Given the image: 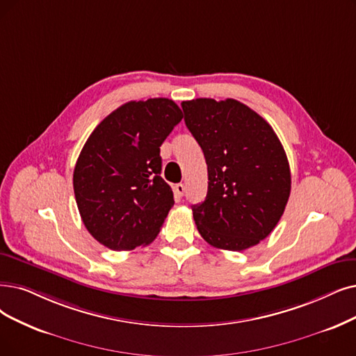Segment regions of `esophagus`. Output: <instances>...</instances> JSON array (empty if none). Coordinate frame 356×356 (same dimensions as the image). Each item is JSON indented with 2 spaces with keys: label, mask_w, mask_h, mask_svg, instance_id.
<instances>
[{
  "label": "esophagus",
  "mask_w": 356,
  "mask_h": 356,
  "mask_svg": "<svg viewBox=\"0 0 356 356\" xmlns=\"http://www.w3.org/2000/svg\"><path fill=\"white\" fill-rule=\"evenodd\" d=\"M174 190H175V194L177 195H179V197H182L184 194H186V186H184V184H177V186L174 187Z\"/></svg>",
  "instance_id": "obj_1"
}]
</instances>
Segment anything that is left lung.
<instances>
[{
    "label": "left lung",
    "instance_id": "8db88e82",
    "mask_svg": "<svg viewBox=\"0 0 356 356\" xmlns=\"http://www.w3.org/2000/svg\"><path fill=\"white\" fill-rule=\"evenodd\" d=\"M200 145L209 186L193 206L197 229L213 247L243 251L270 235L291 194V169L270 124L235 99L200 97L181 104Z\"/></svg>",
    "mask_w": 356,
    "mask_h": 356
}]
</instances>
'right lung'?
<instances>
[{
	"instance_id": "add662e5",
	"label": "right lung",
	"mask_w": 356,
	"mask_h": 356,
	"mask_svg": "<svg viewBox=\"0 0 356 356\" xmlns=\"http://www.w3.org/2000/svg\"><path fill=\"white\" fill-rule=\"evenodd\" d=\"M166 97L127 102L84 143L73 174L81 220L102 245L127 251L158 236L174 206L161 177V146L182 120Z\"/></svg>"
}]
</instances>
